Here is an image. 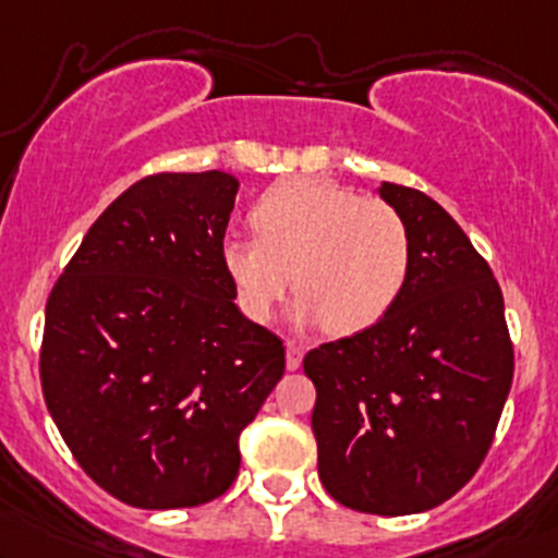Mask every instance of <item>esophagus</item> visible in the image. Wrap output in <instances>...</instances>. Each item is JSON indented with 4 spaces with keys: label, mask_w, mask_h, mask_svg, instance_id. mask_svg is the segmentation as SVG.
I'll return each mask as SVG.
<instances>
[{
    "label": "esophagus",
    "mask_w": 558,
    "mask_h": 558,
    "mask_svg": "<svg viewBox=\"0 0 558 558\" xmlns=\"http://www.w3.org/2000/svg\"><path fill=\"white\" fill-rule=\"evenodd\" d=\"M302 357H304V347L296 344V341H289V344H286V365H289V371H299Z\"/></svg>",
    "instance_id": "obj_1"
}]
</instances>
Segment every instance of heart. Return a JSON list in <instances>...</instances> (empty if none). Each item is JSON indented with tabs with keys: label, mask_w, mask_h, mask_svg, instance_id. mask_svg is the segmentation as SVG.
<instances>
[{
	"label": "heart",
	"mask_w": 558,
	"mask_h": 558,
	"mask_svg": "<svg viewBox=\"0 0 558 558\" xmlns=\"http://www.w3.org/2000/svg\"><path fill=\"white\" fill-rule=\"evenodd\" d=\"M256 238L222 243L238 307L267 323L296 289L293 317L336 336L387 315L410 272V232L395 206L326 180L272 187L251 211Z\"/></svg>",
	"instance_id": "obj_1"
}]
</instances>
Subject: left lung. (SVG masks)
<instances>
[{
	"label": "left lung",
	"instance_id": "8db88e82",
	"mask_svg": "<svg viewBox=\"0 0 558 558\" xmlns=\"http://www.w3.org/2000/svg\"><path fill=\"white\" fill-rule=\"evenodd\" d=\"M410 232V272L387 315L304 354L312 432L330 498L405 517L452 498L485 461L513 378L504 293L437 201L384 182Z\"/></svg>",
	"mask_w": 558,
	"mask_h": 558
}]
</instances>
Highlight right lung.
<instances>
[{"label":"right lung","mask_w":558,"mask_h":558,"mask_svg":"<svg viewBox=\"0 0 558 558\" xmlns=\"http://www.w3.org/2000/svg\"><path fill=\"white\" fill-rule=\"evenodd\" d=\"M238 180L143 177L97 217L47 299L39 376L76 463L134 508L228 493L238 437L286 347L235 307L222 262Z\"/></svg>","instance_id":"obj_1"}]
</instances>
